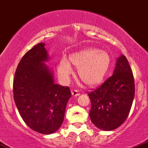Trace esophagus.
<instances>
[{"label": "esophagus", "instance_id": "34e87169", "mask_svg": "<svg viewBox=\"0 0 148 148\" xmlns=\"http://www.w3.org/2000/svg\"><path fill=\"white\" fill-rule=\"evenodd\" d=\"M71 94L74 96H77L79 95V92L78 90H71Z\"/></svg>", "mask_w": 148, "mask_h": 148}]
</instances>
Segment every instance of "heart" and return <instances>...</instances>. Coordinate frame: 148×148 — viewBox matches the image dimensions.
Listing matches in <instances>:
<instances>
[{"label": "heart", "instance_id": "obj_1", "mask_svg": "<svg viewBox=\"0 0 148 148\" xmlns=\"http://www.w3.org/2000/svg\"><path fill=\"white\" fill-rule=\"evenodd\" d=\"M111 63L107 52L93 48H88L71 54L69 61L61 59L58 66V74L67 81L72 73V65L77 68V74L81 81L88 86H95L103 81Z\"/></svg>", "mask_w": 148, "mask_h": 148}]
</instances>
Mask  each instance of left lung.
<instances>
[{
  "label": "left lung",
  "mask_w": 148,
  "mask_h": 148,
  "mask_svg": "<svg viewBox=\"0 0 148 148\" xmlns=\"http://www.w3.org/2000/svg\"><path fill=\"white\" fill-rule=\"evenodd\" d=\"M134 93L132 70L126 58L121 55L112 76L88 93L91 101L89 115L92 123L103 131L118 128L130 112Z\"/></svg>",
  "instance_id": "1"
}]
</instances>
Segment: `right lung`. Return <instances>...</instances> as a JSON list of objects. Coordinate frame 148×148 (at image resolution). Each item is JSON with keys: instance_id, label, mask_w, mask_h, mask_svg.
I'll return each instance as SVG.
<instances>
[{"instance_id": "1", "label": "right lung", "mask_w": 148, "mask_h": 148, "mask_svg": "<svg viewBox=\"0 0 148 148\" xmlns=\"http://www.w3.org/2000/svg\"><path fill=\"white\" fill-rule=\"evenodd\" d=\"M45 44L27 51L16 67L13 82L14 99L26 125L35 132L50 134L58 129L71 93L69 87L54 83Z\"/></svg>"}]
</instances>
